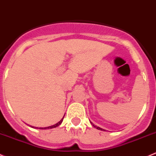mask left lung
Returning <instances> with one entry per match:
<instances>
[{
  "label": "left lung",
  "instance_id": "left-lung-1",
  "mask_svg": "<svg viewBox=\"0 0 156 156\" xmlns=\"http://www.w3.org/2000/svg\"><path fill=\"white\" fill-rule=\"evenodd\" d=\"M91 123H92V122H91ZM92 124H93V123H92ZM93 126H94V127H95V128H96V129H99V130H101V131H104V129H101V128H100V127H98V126H94V125H93Z\"/></svg>",
  "mask_w": 156,
  "mask_h": 156
}]
</instances>
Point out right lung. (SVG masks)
Listing matches in <instances>:
<instances>
[{"label":"right lung","instance_id":"obj_1","mask_svg":"<svg viewBox=\"0 0 156 156\" xmlns=\"http://www.w3.org/2000/svg\"><path fill=\"white\" fill-rule=\"evenodd\" d=\"M63 119H62L60 121V122H57V123L55 124V125H53V126H48V127H45V128H37V127H34V126H31V127L34 128V129H36V128H37V129H53V128H56L57 126H60V124H61V122H63Z\"/></svg>","mask_w":156,"mask_h":156}]
</instances>
